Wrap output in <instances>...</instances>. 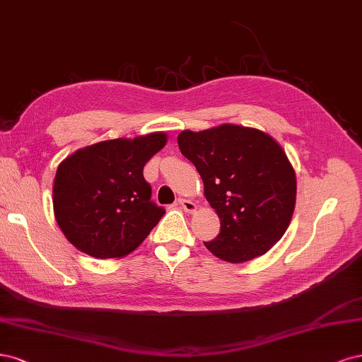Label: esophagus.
Wrapping results in <instances>:
<instances>
[{
	"label": "esophagus",
	"instance_id": "obj_1",
	"mask_svg": "<svg viewBox=\"0 0 362 362\" xmlns=\"http://www.w3.org/2000/svg\"><path fill=\"white\" fill-rule=\"evenodd\" d=\"M177 204L183 209L185 212H188V214H192L195 209H197V204L194 202H191V200H186V198H179Z\"/></svg>",
	"mask_w": 362,
	"mask_h": 362
}]
</instances>
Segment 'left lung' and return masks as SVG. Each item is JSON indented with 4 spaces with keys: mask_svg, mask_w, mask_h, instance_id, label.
Returning <instances> with one entry per match:
<instances>
[{
    "mask_svg": "<svg viewBox=\"0 0 362 362\" xmlns=\"http://www.w3.org/2000/svg\"><path fill=\"white\" fill-rule=\"evenodd\" d=\"M182 155L204 183L219 235L204 242L218 259L242 263L269 251L283 238L296 202V174L286 151L259 129L221 124L177 136Z\"/></svg>",
    "mask_w": 362,
    "mask_h": 362,
    "instance_id": "8db88e82",
    "label": "left lung"
}]
</instances>
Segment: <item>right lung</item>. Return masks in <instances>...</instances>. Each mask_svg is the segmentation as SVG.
Here are the masks:
<instances>
[{"instance_id":"right-lung-1","label":"right lung","mask_w":362,"mask_h":362,"mask_svg":"<svg viewBox=\"0 0 362 362\" xmlns=\"http://www.w3.org/2000/svg\"><path fill=\"white\" fill-rule=\"evenodd\" d=\"M165 143L164 132L110 139L75 151L58 165L54 215L75 248L115 259L148 236L165 209L150 200L143 168Z\"/></svg>"}]
</instances>
